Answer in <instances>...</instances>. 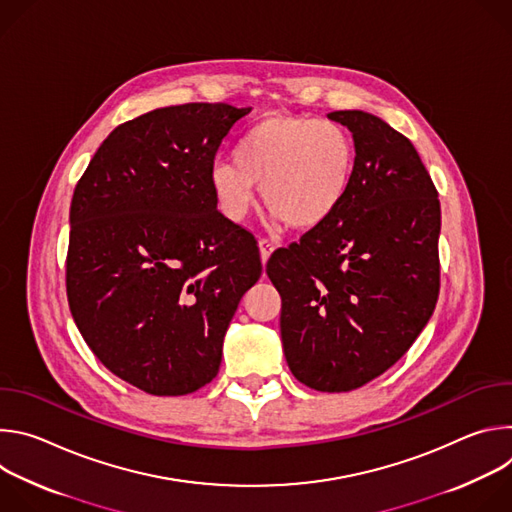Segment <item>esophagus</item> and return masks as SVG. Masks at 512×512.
Here are the masks:
<instances>
[{"mask_svg":"<svg viewBox=\"0 0 512 512\" xmlns=\"http://www.w3.org/2000/svg\"><path fill=\"white\" fill-rule=\"evenodd\" d=\"M273 243L269 241V239H259V253H261V261L263 263H267V259L271 257V253H273Z\"/></svg>","mask_w":512,"mask_h":512,"instance_id":"obj_1","label":"esophagus"}]
</instances>
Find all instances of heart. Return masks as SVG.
I'll return each mask as SVG.
<instances>
[{"label": "heart", "instance_id": "heart-1", "mask_svg": "<svg viewBox=\"0 0 512 512\" xmlns=\"http://www.w3.org/2000/svg\"><path fill=\"white\" fill-rule=\"evenodd\" d=\"M354 172L356 145L342 125L308 115H267L243 133L235 158L214 162L210 184L235 223L255 204L257 183L275 216L310 231L344 202Z\"/></svg>", "mask_w": 512, "mask_h": 512}]
</instances>
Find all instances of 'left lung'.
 Masks as SVG:
<instances>
[{
    "instance_id": "obj_1",
    "label": "left lung",
    "mask_w": 512,
    "mask_h": 512,
    "mask_svg": "<svg viewBox=\"0 0 512 512\" xmlns=\"http://www.w3.org/2000/svg\"><path fill=\"white\" fill-rule=\"evenodd\" d=\"M328 117L352 131L348 196L300 243L277 249L267 275L281 296L289 371L322 393L352 391L411 348L440 296L442 210L413 143L364 111Z\"/></svg>"
}]
</instances>
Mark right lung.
<instances>
[{
	"label": "right lung",
	"mask_w": 512,
	"mask_h": 512,
	"mask_svg": "<svg viewBox=\"0 0 512 512\" xmlns=\"http://www.w3.org/2000/svg\"><path fill=\"white\" fill-rule=\"evenodd\" d=\"M251 107L186 103L115 127L70 202L66 298L105 367L158 397L208 385L245 291L255 237L216 208L218 145Z\"/></svg>",
	"instance_id": "1"
}]
</instances>
